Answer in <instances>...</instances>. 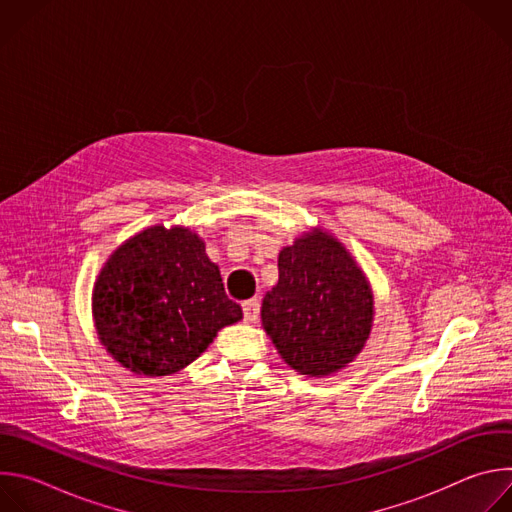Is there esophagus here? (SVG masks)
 Returning a JSON list of instances; mask_svg holds the SVG:
<instances>
[{
  "mask_svg": "<svg viewBox=\"0 0 512 512\" xmlns=\"http://www.w3.org/2000/svg\"><path fill=\"white\" fill-rule=\"evenodd\" d=\"M259 310H261L259 300H247V302H243V316H245V322H257V320H259Z\"/></svg>",
  "mask_w": 512,
  "mask_h": 512,
  "instance_id": "obj_1",
  "label": "esophagus"
}]
</instances>
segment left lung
<instances>
[{"label":"left lung","mask_w":512,"mask_h":512,"mask_svg":"<svg viewBox=\"0 0 512 512\" xmlns=\"http://www.w3.org/2000/svg\"><path fill=\"white\" fill-rule=\"evenodd\" d=\"M279 281L267 291L261 322L281 358L308 377H328L367 344L373 289L346 247L312 229L283 247Z\"/></svg>","instance_id":"obj_1"}]
</instances>
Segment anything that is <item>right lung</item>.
I'll return each instance as SVG.
<instances>
[{
  "label": "right lung",
  "instance_id": "right-lung-1",
  "mask_svg": "<svg viewBox=\"0 0 512 512\" xmlns=\"http://www.w3.org/2000/svg\"><path fill=\"white\" fill-rule=\"evenodd\" d=\"M241 318L204 241L186 227L156 225L133 235L111 253L93 289L101 344L143 377L182 371L218 330Z\"/></svg>",
  "mask_w": 512,
  "mask_h": 512
}]
</instances>
